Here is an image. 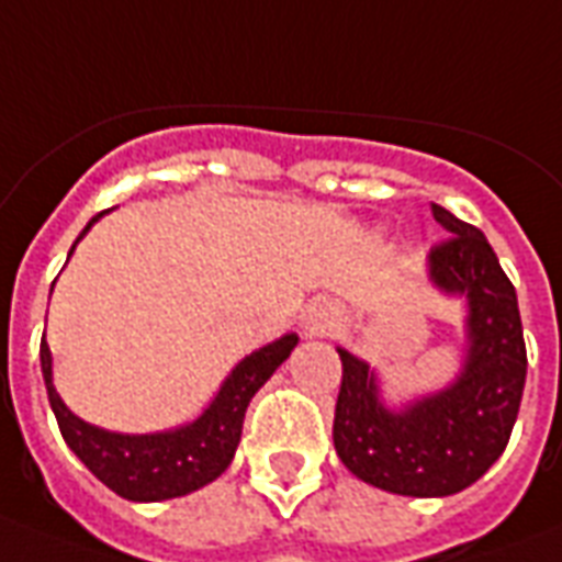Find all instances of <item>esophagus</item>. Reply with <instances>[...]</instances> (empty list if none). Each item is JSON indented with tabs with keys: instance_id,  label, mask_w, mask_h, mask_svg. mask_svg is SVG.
Returning a JSON list of instances; mask_svg holds the SVG:
<instances>
[{
	"instance_id": "1",
	"label": "esophagus",
	"mask_w": 562,
	"mask_h": 562,
	"mask_svg": "<svg viewBox=\"0 0 562 562\" xmlns=\"http://www.w3.org/2000/svg\"><path fill=\"white\" fill-rule=\"evenodd\" d=\"M337 321V308L328 300H314L303 314V328L308 337H317V335H326L328 328L335 326Z\"/></svg>"
}]
</instances>
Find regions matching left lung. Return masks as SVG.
Listing matches in <instances>:
<instances>
[{
	"label": "left lung",
	"mask_w": 562,
	"mask_h": 562,
	"mask_svg": "<svg viewBox=\"0 0 562 562\" xmlns=\"http://www.w3.org/2000/svg\"><path fill=\"white\" fill-rule=\"evenodd\" d=\"M432 218L450 239L430 250L427 277L468 305L462 369L445 390L390 407L375 369L337 346L344 381L331 430L355 476L422 499L459 494L503 456L528 369L517 291L485 234L441 204H432Z\"/></svg>",
	"instance_id": "left-lung-1"
}]
</instances>
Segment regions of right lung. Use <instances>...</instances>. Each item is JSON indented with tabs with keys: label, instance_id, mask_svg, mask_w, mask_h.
Wrapping results in <instances>:
<instances>
[{
	"label": "right lung",
	"instance_id": "obj_1",
	"mask_svg": "<svg viewBox=\"0 0 562 562\" xmlns=\"http://www.w3.org/2000/svg\"><path fill=\"white\" fill-rule=\"evenodd\" d=\"M100 216L103 213L91 218L83 227V234L77 236V241L89 234ZM77 241L68 250V257L75 254ZM296 340H300L296 335H282L280 340L245 355L231 369V375L222 381L202 415H195L193 422L172 427V430L140 432V436L103 430V427H94L71 413L59 398V392L54 390L52 349L45 340L40 344V363H43L45 390H48V401L57 415L59 432H63L66 445L75 450L77 459L123 499L161 503V499L193 494L227 471V464L234 462L236 447H239L241 424H245V409H248L250 398L280 369V363L289 360Z\"/></svg>",
	"mask_w": 562,
	"mask_h": 562
}]
</instances>
